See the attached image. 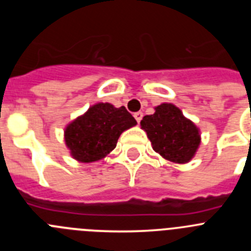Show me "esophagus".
Returning a JSON list of instances; mask_svg holds the SVG:
<instances>
[{"instance_id": "1", "label": "esophagus", "mask_w": 251, "mask_h": 251, "mask_svg": "<svg viewBox=\"0 0 251 251\" xmlns=\"http://www.w3.org/2000/svg\"><path fill=\"white\" fill-rule=\"evenodd\" d=\"M134 118H136V121L139 123V122L142 121V118H143V113H142V112L134 113Z\"/></svg>"}]
</instances>
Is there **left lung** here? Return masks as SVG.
<instances>
[{
    "label": "left lung",
    "mask_w": 251,
    "mask_h": 251,
    "mask_svg": "<svg viewBox=\"0 0 251 251\" xmlns=\"http://www.w3.org/2000/svg\"><path fill=\"white\" fill-rule=\"evenodd\" d=\"M154 152L167 161L187 163L196 154L201 143V133L182 110L172 103H162L154 113L141 121Z\"/></svg>",
    "instance_id": "left-lung-1"
}]
</instances>
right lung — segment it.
<instances>
[{"label": "right lung", "mask_w": 251, "mask_h": 251, "mask_svg": "<svg viewBox=\"0 0 251 251\" xmlns=\"http://www.w3.org/2000/svg\"><path fill=\"white\" fill-rule=\"evenodd\" d=\"M136 124V119L124 106L115 108L110 103H97L66 126L65 146L75 161H100L114 150L122 133Z\"/></svg>", "instance_id": "1"}]
</instances>
